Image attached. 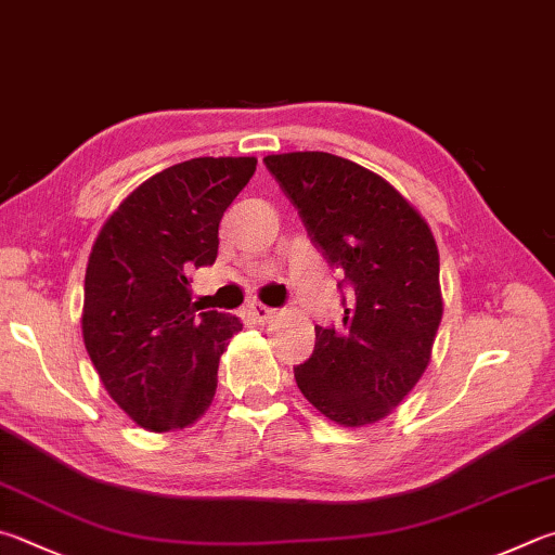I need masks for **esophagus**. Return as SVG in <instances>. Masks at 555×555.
I'll return each mask as SVG.
<instances>
[{"label": "esophagus", "mask_w": 555, "mask_h": 555, "mask_svg": "<svg viewBox=\"0 0 555 555\" xmlns=\"http://www.w3.org/2000/svg\"><path fill=\"white\" fill-rule=\"evenodd\" d=\"M251 315H255L259 322H269L274 320L279 315L276 308H269V306H261V304H255L251 306Z\"/></svg>", "instance_id": "1"}]
</instances>
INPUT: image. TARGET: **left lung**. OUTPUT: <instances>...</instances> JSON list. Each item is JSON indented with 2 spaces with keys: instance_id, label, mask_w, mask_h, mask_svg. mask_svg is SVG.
<instances>
[{
  "instance_id": "obj_1",
  "label": "left lung",
  "mask_w": 555,
  "mask_h": 555,
  "mask_svg": "<svg viewBox=\"0 0 555 555\" xmlns=\"http://www.w3.org/2000/svg\"><path fill=\"white\" fill-rule=\"evenodd\" d=\"M264 165L349 288L341 325H318L315 349L294 369L298 388L341 427L374 425L429 366L444 312L435 235L400 191L351 159L284 153Z\"/></svg>"
}]
</instances>
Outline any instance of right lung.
<instances>
[{
    "mask_svg": "<svg viewBox=\"0 0 555 555\" xmlns=\"http://www.w3.org/2000/svg\"><path fill=\"white\" fill-rule=\"evenodd\" d=\"M255 169V157L167 167L128 194L94 240L85 347L108 396L147 431L191 427L214 402L220 354L243 322L198 312L189 274L216 261L220 218Z\"/></svg>",
    "mask_w": 555,
    "mask_h": 555,
    "instance_id": "1",
    "label": "right lung"
}]
</instances>
